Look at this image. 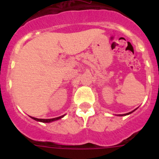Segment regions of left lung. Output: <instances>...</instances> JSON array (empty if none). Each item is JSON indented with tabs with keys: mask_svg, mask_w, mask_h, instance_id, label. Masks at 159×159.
<instances>
[{
	"mask_svg": "<svg viewBox=\"0 0 159 159\" xmlns=\"http://www.w3.org/2000/svg\"><path fill=\"white\" fill-rule=\"evenodd\" d=\"M130 113H131V112H129V113L124 114V115H119V116H127V115H129V114H130Z\"/></svg>",
	"mask_w": 159,
	"mask_h": 159,
	"instance_id": "left-lung-1",
	"label": "left lung"
}]
</instances>
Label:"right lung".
<instances>
[{"label":"right lung","instance_id":"add662e5","mask_svg":"<svg viewBox=\"0 0 159 159\" xmlns=\"http://www.w3.org/2000/svg\"><path fill=\"white\" fill-rule=\"evenodd\" d=\"M63 116H60V117H57V118H54V119H36V118H34V117H31V118L34 119V120H36V121H39V122H42V123H50V122H52V121H55V120H57V119H61Z\"/></svg>","mask_w":159,"mask_h":159}]
</instances>
